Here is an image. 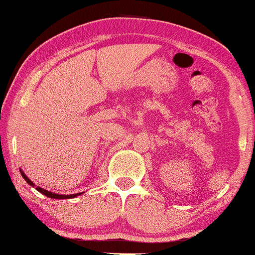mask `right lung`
I'll return each mask as SVG.
<instances>
[{"mask_svg": "<svg viewBox=\"0 0 255 255\" xmlns=\"http://www.w3.org/2000/svg\"><path fill=\"white\" fill-rule=\"evenodd\" d=\"M21 175H22V177L25 178V181L27 182L28 185H31V186H34L35 189L37 190L39 192H41V194H44L45 196L47 197H51V199H60V200H64V199H73V197H77L79 196V195H82V192H78V194H71V195H60V194H55V192H51V191H47V190L45 189H41L40 186H35V184L32 181H31L30 178L27 177V176L25 175V172H23L22 170H20Z\"/></svg>", "mask_w": 255, "mask_h": 255, "instance_id": "obj_1", "label": "right lung"}]
</instances>
